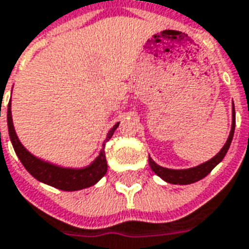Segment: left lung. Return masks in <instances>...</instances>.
<instances>
[{"instance_id":"obj_1","label":"left lung","mask_w":249,"mask_h":249,"mask_svg":"<svg viewBox=\"0 0 249 249\" xmlns=\"http://www.w3.org/2000/svg\"><path fill=\"white\" fill-rule=\"evenodd\" d=\"M233 132H235V107L232 106V126H231V132H230V136H228L227 142L224 143V146L220 149V152L215 157L211 158L210 161L204 162L199 166L191 167V169L173 170V169L160 166L153 161L152 158L149 157V166L158 177H161L163 181L169 182V183H173V185H190V183H194V182L199 181L207 174H210L213 167L216 166L219 162L224 158V156L227 154L230 145H231V141H232Z\"/></svg>"}]
</instances>
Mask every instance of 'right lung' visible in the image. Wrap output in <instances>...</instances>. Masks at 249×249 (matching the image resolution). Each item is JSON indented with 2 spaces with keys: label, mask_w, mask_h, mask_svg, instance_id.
I'll use <instances>...</instances> for the list:
<instances>
[{
  "label": "right lung",
  "mask_w": 249,
  "mask_h": 249,
  "mask_svg": "<svg viewBox=\"0 0 249 249\" xmlns=\"http://www.w3.org/2000/svg\"><path fill=\"white\" fill-rule=\"evenodd\" d=\"M119 124L120 123H117L108 132L106 142L109 141L110 137L113 136ZM7 128H9L10 141H12L13 148L16 150L17 156L21 160L22 165L26 167V170L38 181L47 183V185L53 186V187H56L59 190L76 191L95 185L97 181H100L101 178L106 176L107 169H108L106 152H104L106 142L103 145V149H101L99 157L92 162L89 166L84 167V169H68V167L55 166L53 163L42 161L39 158L34 157L31 153L27 152L25 146L19 142V140H18L16 134V130H14L10 103L7 106Z\"/></svg>",
  "instance_id": "obj_1"
}]
</instances>
